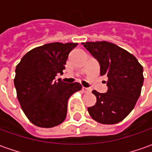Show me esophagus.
Masks as SVG:
<instances>
[{
    "mask_svg": "<svg viewBox=\"0 0 152 152\" xmlns=\"http://www.w3.org/2000/svg\"><path fill=\"white\" fill-rule=\"evenodd\" d=\"M82 91L84 93H90L91 92V90L89 88H85V87H82Z\"/></svg>",
    "mask_w": 152,
    "mask_h": 152,
    "instance_id": "obj_1",
    "label": "esophagus"
}]
</instances>
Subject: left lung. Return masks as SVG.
I'll list each match as a JSON object with an SVG mask.
<instances>
[{
  "label": "left lung",
  "mask_w": 152,
  "mask_h": 152,
  "mask_svg": "<svg viewBox=\"0 0 152 152\" xmlns=\"http://www.w3.org/2000/svg\"><path fill=\"white\" fill-rule=\"evenodd\" d=\"M82 45L98 61L101 75L108 78L106 93L92 91L96 102L88 112L100 124H118L130 113L140 96L143 67L134 56L117 45L107 41Z\"/></svg>",
  "instance_id": "obj_1"
}]
</instances>
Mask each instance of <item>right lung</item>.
<instances>
[{
	"label": "right lung",
	"instance_id": "obj_1",
	"mask_svg": "<svg viewBox=\"0 0 152 152\" xmlns=\"http://www.w3.org/2000/svg\"><path fill=\"white\" fill-rule=\"evenodd\" d=\"M77 43H49L29 50L15 70L14 85L22 110L33 124L52 128L67 116V101L80 91L79 83L55 80L62 73L70 51Z\"/></svg>",
	"mask_w": 152,
	"mask_h": 152
}]
</instances>
